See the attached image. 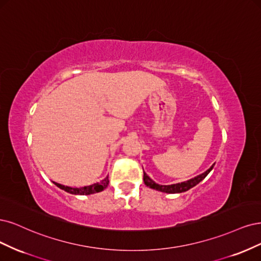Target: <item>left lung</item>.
<instances>
[{
	"mask_svg": "<svg viewBox=\"0 0 261 261\" xmlns=\"http://www.w3.org/2000/svg\"><path fill=\"white\" fill-rule=\"evenodd\" d=\"M214 166L215 165H213L212 167H210L206 172L195 176V178H193V179H191L189 181H186V182L171 184V186H161V184L155 183L145 172H144V175H143V180H144L145 186L150 188V189H154V190L161 191V192H164V193H171V194H173V193H182V192H186V191H188V190H190L192 188H194L196 184H198L201 180H204L206 176H207V174L210 171H212Z\"/></svg>",
	"mask_w": 261,
	"mask_h": 261,
	"instance_id": "left-lung-1",
	"label": "left lung"
}]
</instances>
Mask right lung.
<instances>
[{
	"label": "right lung",
	"mask_w": 261,
	"mask_h": 261,
	"mask_svg": "<svg viewBox=\"0 0 261 261\" xmlns=\"http://www.w3.org/2000/svg\"><path fill=\"white\" fill-rule=\"evenodd\" d=\"M55 183V186H57L60 189L70 193V194H74V195H90V194H94V193H98L102 192L103 190H105L107 188V186L109 184V179L108 176L104 180L100 181L99 183H94L92 186H88V187H82V188H69L66 186H62L60 183Z\"/></svg>",
	"instance_id": "add662e5"
}]
</instances>
